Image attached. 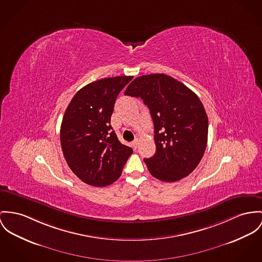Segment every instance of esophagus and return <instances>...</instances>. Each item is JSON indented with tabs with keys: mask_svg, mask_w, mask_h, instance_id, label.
Wrapping results in <instances>:
<instances>
[{
	"mask_svg": "<svg viewBox=\"0 0 262 262\" xmlns=\"http://www.w3.org/2000/svg\"><path fill=\"white\" fill-rule=\"evenodd\" d=\"M132 145H133V147H134L135 149H137V147H138V145H139V140L137 139V140H135V141H133Z\"/></svg>",
	"mask_w": 262,
	"mask_h": 262,
	"instance_id": "obj_1",
	"label": "esophagus"
}]
</instances>
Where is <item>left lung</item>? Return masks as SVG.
I'll list each match as a JSON object with an SVG mask.
<instances>
[{"mask_svg": "<svg viewBox=\"0 0 262 262\" xmlns=\"http://www.w3.org/2000/svg\"><path fill=\"white\" fill-rule=\"evenodd\" d=\"M124 95L141 98L152 118L157 150L143 160L150 174L166 182L190 174L202 161L207 143L208 120L200 98L164 74L135 79Z\"/></svg>", "mask_w": 262, "mask_h": 262, "instance_id": "obj_1", "label": "left lung"}]
</instances>
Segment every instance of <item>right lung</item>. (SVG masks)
<instances>
[{"mask_svg":"<svg viewBox=\"0 0 262 262\" xmlns=\"http://www.w3.org/2000/svg\"><path fill=\"white\" fill-rule=\"evenodd\" d=\"M132 80L121 76L93 81L75 95L64 112L60 135L62 154L72 171L86 184H112L133 154L111 125L117 97Z\"/></svg>","mask_w":262,"mask_h":262,"instance_id":"obj_1","label":"right lung"}]
</instances>
